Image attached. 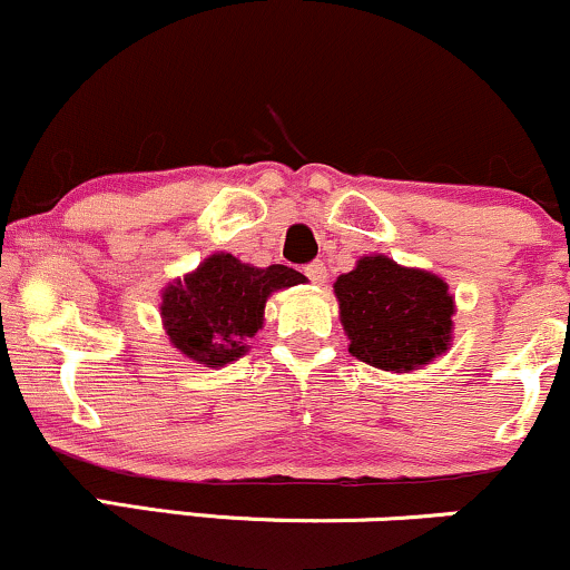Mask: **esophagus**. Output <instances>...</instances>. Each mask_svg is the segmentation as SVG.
I'll use <instances>...</instances> for the list:
<instances>
[{"instance_id":"34e87169","label":"esophagus","mask_w":570,"mask_h":570,"mask_svg":"<svg viewBox=\"0 0 570 570\" xmlns=\"http://www.w3.org/2000/svg\"><path fill=\"white\" fill-rule=\"evenodd\" d=\"M305 276L313 281V284H324L326 281V265L322 263V259H316V263L305 265Z\"/></svg>"}]
</instances>
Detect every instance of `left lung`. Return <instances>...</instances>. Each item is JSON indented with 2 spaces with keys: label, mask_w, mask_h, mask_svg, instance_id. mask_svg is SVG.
I'll use <instances>...</instances> for the list:
<instances>
[{
  "label": "left lung",
  "mask_w": 570,
  "mask_h": 570,
  "mask_svg": "<svg viewBox=\"0 0 570 570\" xmlns=\"http://www.w3.org/2000/svg\"><path fill=\"white\" fill-rule=\"evenodd\" d=\"M335 294L348 351L372 367L410 372L448 351L453 297L442 278L375 254L340 276Z\"/></svg>",
  "instance_id": "1"
}]
</instances>
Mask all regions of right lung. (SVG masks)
Masks as SVG:
<instances>
[{
  "instance_id": "add662e5",
  "label": "right lung",
  "mask_w": 570,
  "mask_h": 570,
  "mask_svg": "<svg viewBox=\"0 0 570 570\" xmlns=\"http://www.w3.org/2000/svg\"><path fill=\"white\" fill-rule=\"evenodd\" d=\"M294 284H305V276L286 265L252 267L233 254H212L163 292L160 316L176 348L222 367L244 356L246 340L263 326L267 294Z\"/></svg>"
}]
</instances>
